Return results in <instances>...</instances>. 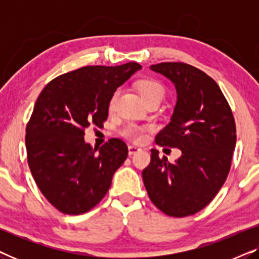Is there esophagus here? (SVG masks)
<instances>
[{"mask_svg": "<svg viewBox=\"0 0 259 259\" xmlns=\"http://www.w3.org/2000/svg\"><path fill=\"white\" fill-rule=\"evenodd\" d=\"M140 150H141L140 147L134 146V145H130V146H128V154L132 155V154H134V153H137V152H139Z\"/></svg>", "mask_w": 259, "mask_h": 259, "instance_id": "34e87169", "label": "esophagus"}]
</instances>
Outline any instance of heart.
<instances>
[{
  "instance_id": "b5f03b06",
  "label": "heart",
  "mask_w": 259,
  "mask_h": 259,
  "mask_svg": "<svg viewBox=\"0 0 259 259\" xmlns=\"http://www.w3.org/2000/svg\"><path fill=\"white\" fill-rule=\"evenodd\" d=\"M138 91L143 99L146 102L151 100H159L161 101L165 97V88L159 81L154 79H143L138 82ZM120 97V90H116L113 92L108 101V109L109 111H114L118 104V99ZM145 128L139 127L137 125H128L122 130V134L126 138L132 140L139 141L143 139Z\"/></svg>"
}]
</instances>
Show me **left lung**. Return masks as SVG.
Here are the masks:
<instances>
[{
    "instance_id": "obj_1",
    "label": "left lung",
    "mask_w": 259,
    "mask_h": 259,
    "mask_svg": "<svg viewBox=\"0 0 259 259\" xmlns=\"http://www.w3.org/2000/svg\"><path fill=\"white\" fill-rule=\"evenodd\" d=\"M151 69L171 80L178 94L171 122L155 144L179 148L182 155L171 164L152 148L143 180L152 203L165 214L192 215L211 203L228 178L235 118L217 82L203 70L183 62H161Z\"/></svg>"
}]
</instances>
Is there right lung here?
<instances>
[{"instance_id":"1","label":"right lung","mask_w":259,"mask_h":259,"mask_svg":"<svg viewBox=\"0 0 259 259\" xmlns=\"http://www.w3.org/2000/svg\"><path fill=\"white\" fill-rule=\"evenodd\" d=\"M139 69L137 62L81 67L53 79L38 95L26 128L28 165L62 213L81 214L100 203L126 160L125 141L113 138L95 153L83 136L90 125L104 126L113 92Z\"/></svg>"}]
</instances>
